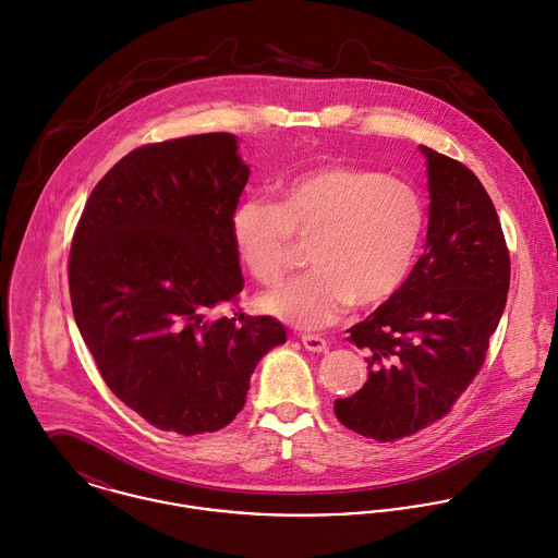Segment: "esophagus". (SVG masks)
Wrapping results in <instances>:
<instances>
[{
  "label": "esophagus",
  "mask_w": 558,
  "mask_h": 558,
  "mask_svg": "<svg viewBox=\"0 0 558 558\" xmlns=\"http://www.w3.org/2000/svg\"><path fill=\"white\" fill-rule=\"evenodd\" d=\"M301 342H303V347H305L310 353H325V351L329 349L327 340L320 338V336H303Z\"/></svg>",
  "instance_id": "1"
}]
</instances>
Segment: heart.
<instances>
[{
	"instance_id": "obj_1",
	"label": "heart",
	"mask_w": 558,
	"mask_h": 558,
	"mask_svg": "<svg viewBox=\"0 0 558 558\" xmlns=\"http://www.w3.org/2000/svg\"><path fill=\"white\" fill-rule=\"evenodd\" d=\"M424 233V207L409 184L378 171L325 165L290 180L279 203L251 198L231 216L242 264L262 283H277L294 262V242L310 244L312 272L264 292L257 305L299 329L333 325L347 307L368 310L404 283Z\"/></svg>"
}]
</instances>
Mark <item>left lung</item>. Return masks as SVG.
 <instances>
[{
  "instance_id": "left-lung-1",
  "label": "left lung",
  "mask_w": 558,
  "mask_h": 558,
  "mask_svg": "<svg viewBox=\"0 0 558 558\" xmlns=\"http://www.w3.org/2000/svg\"><path fill=\"white\" fill-rule=\"evenodd\" d=\"M428 171L424 255L402 288L351 327L368 380L338 398V420L396 441L444 417L485 362L509 292L511 262L496 207L461 162L420 145Z\"/></svg>"
}]
</instances>
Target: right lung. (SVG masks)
<instances>
[{
	"label": "right lung",
	"mask_w": 558,
	"mask_h": 558,
	"mask_svg": "<svg viewBox=\"0 0 558 558\" xmlns=\"http://www.w3.org/2000/svg\"><path fill=\"white\" fill-rule=\"evenodd\" d=\"M248 173L233 134L145 145L106 173L77 222V329L114 396L162 430L227 426L257 362L286 342L270 316H209L244 286L231 216Z\"/></svg>",
	"instance_id": "add662e5"
}]
</instances>
